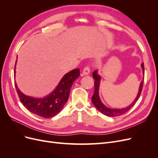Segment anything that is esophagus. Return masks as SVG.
Returning <instances> with one entry per match:
<instances>
[{
  "label": "esophagus",
  "instance_id": "esophagus-1",
  "mask_svg": "<svg viewBox=\"0 0 158 158\" xmlns=\"http://www.w3.org/2000/svg\"><path fill=\"white\" fill-rule=\"evenodd\" d=\"M89 72H90V70H89V66H85L82 70V74L84 75H88L89 74Z\"/></svg>",
  "mask_w": 158,
  "mask_h": 158
}]
</instances>
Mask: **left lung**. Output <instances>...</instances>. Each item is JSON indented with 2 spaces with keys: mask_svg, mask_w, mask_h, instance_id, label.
<instances>
[{
  "mask_svg": "<svg viewBox=\"0 0 158 158\" xmlns=\"http://www.w3.org/2000/svg\"><path fill=\"white\" fill-rule=\"evenodd\" d=\"M142 69L143 70V74H144V63H142ZM93 77L95 80L94 81V93L93 96L92 98V102L94 106L97 108L98 111L102 113V114H105L107 117H117V116H120L122 114L126 113L128 111H129L136 103L138 99H139L140 94L142 92V89L143 87V84H144V78L141 81L140 86H139V90H138V93L137 94V96L136 97L135 99L134 100L133 102L129 105V106L125 108H122V109H111L106 107L105 105L102 102L101 99H100L99 95V85H100V81H101V76H100L98 74V70H95L93 74H92Z\"/></svg>",
  "mask_w": 158,
  "mask_h": 158,
  "instance_id": "8db88e82",
  "label": "left lung"
}]
</instances>
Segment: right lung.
<instances>
[{"instance_id":"right-lung-1","label":"right lung","mask_w":158,"mask_h":158,"mask_svg":"<svg viewBox=\"0 0 158 158\" xmlns=\"http://www.w3.org/2000/svg\"><path fill=\"white\" fill-rule=\"evenodd\" d=\"M16 61L14 73H16ZM80 76V69H76L66 73L57 85L56 88L47 96L35 98L23 94L19 89L15 82V86L20 102L27 109L33 114L45 118L56 116L63 109L67 102L70 88L74 80Z\"/></svg>"}]
</instances>
